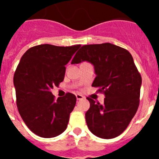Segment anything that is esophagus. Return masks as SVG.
<instances>
[{"mask_svg":"<svg viewBox=\"0 0 159 159\" xmlns=\"http://www.w3.org/2000/svg\"><path fill=\"white\" fill-rule=\"evenodd\" d=\"M75 96H76L77 100H81V99H84V95H80V94H77V95H75Z\"/></svg>","mask_w":159,"mask_h":159,"instance_id":"esophagus-1","label":"esophagus"}]
</instances>
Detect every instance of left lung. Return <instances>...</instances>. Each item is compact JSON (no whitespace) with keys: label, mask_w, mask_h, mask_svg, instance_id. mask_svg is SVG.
Returning a JSON list of instances; mask_svg holds the SVG:
<instances>
[{"label":"left lung","mask_w":159,"mask_h":159,"mask_svg":"<svg viewBox=\"0 0 159 159\" xmlns=\"http://www.w3.org/2000/svg\"><path fill=\"white\" fill-rule=\"evenodd\" d=\"M88 61L94 66L96 77L92 86L99 88L104 103L88 98L90 108L85 114L92 134L105 139L121 134L139 105L142 77L127 50L110 43L84 45L71 64Z\"/></svg>","instance_id":"8db88e82"}]
</instances>
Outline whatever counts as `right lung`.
Masks as SVG:
<instances>
[{
    "instance_id": "add662e5",
    "label": "right lung",
    "mask_w": 159,
    "mask_h": 159,
    "mask_svg": "<svg viewBox=\"0 0 159 159\" xmlns=\"http://www.w3.org/2000/svg\"><path fill=\"white\" fill-rule=\"evenodd\" d=\"M80 44L34 46L25 52L14 73L18 111L29 130L42 138L62 134L75 106L76 97L67 93L55 100L51 92L64 79L65 65Z\"/></svg>"
}]
</instances>
